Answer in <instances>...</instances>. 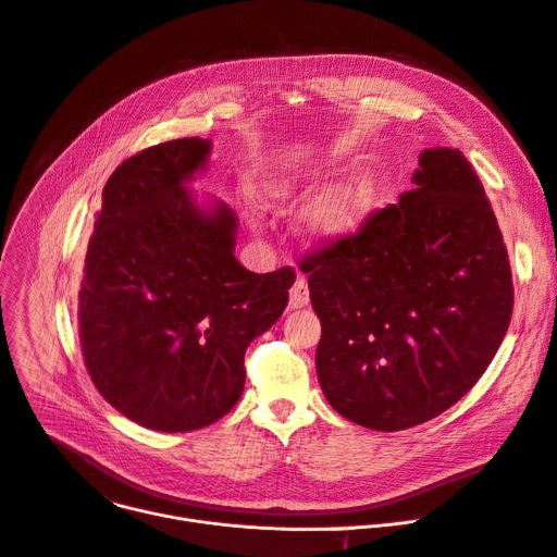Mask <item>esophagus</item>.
Wrapping results in <instances>:
<instances>
[{
    "instance_id": "esophagus-1",
    "label": "esophagus",
    "mask_w": 557,
    "mask_h": 557,
    "mask_svg": "<svg viewBox=\"0 0 557 557\" xmlns=\"http://www.w3.org/2000/svg\"><path fill=\"white\" fill-rule=\"evenodd\" d=\"M309 305V286L305 277H298L293 282L290 290H288V309H302Z\"/></svg>"
}]
</instances>
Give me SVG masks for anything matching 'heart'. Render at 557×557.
Listing matches in <instances>:
<instances>
[{"label": "heart", "instance_id": "obj_1", "mask_svg": "<svg viewBox=\"0 0 557 557\" xmlns=\"http://www.w3.org/2000/svg\"><path fill=\"white\" fill-rule=\"evenodd\" d=\"M313 185L309 172H290L267 181L264 197L271 206H284L305 197ZM372 208V185L364 178H351L315 195L305 208L307 233L322 242H336L354 235Z\"/></svg>", "mask_w": 557, "mask_h": 557}]
</instances>
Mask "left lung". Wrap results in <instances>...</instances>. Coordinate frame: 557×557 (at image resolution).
<instances>
[{
  "instance_id": "obj_1",
  "label": "left lung",
  "mask_w": 557,
  "mask_h": 557,
  "mask_svg": "<svg viewBox=\"0 0 557 557\" xmlns=\"http://www.w3.org/2000/svg\"><path fill=\"white\" fill-rule=\"evenodd\" d=\"M412 183L302 262L322 324L320 387L341 417L381 432L453 407L486 372L512 313L508 252L466 157L430 147Z\"/></svg>"
}]
</instances>
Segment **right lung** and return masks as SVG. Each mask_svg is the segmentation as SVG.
I'll list each match as a JSON object with an SVG mask.
<instances>
[{
  "label": "right lung",
  "instance_id": "add662e5",
  "mask_svg": "<svg viewBox=\"0 0 557 557\" xmlns=\"http://www.w3.org/2000/svg\"><path fill=\"white\" fill-rule=\"evenodd\" d=\"M208 138L168 140L109 176L81 284V343L102 398L129 421L190 432L228 414L244 354L288 302L290 269L250 273L235 257L237 214L188 185Z\"/></svg>",
  "mask_w": 557,
  "mask_h": 557
}]
</instances>
